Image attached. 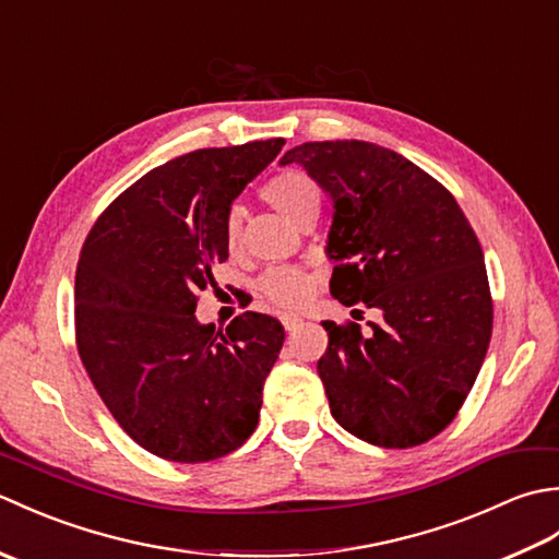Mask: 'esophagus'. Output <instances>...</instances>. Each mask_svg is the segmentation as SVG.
I'll return each mask as SVG.
<instances>
[{
    "label": "esophagus",
    "instance_id": "1",
    "mask_svg": "<svg viewBox=\"0 0 559 559\" xmlns=\"http://www.w3.org/2000/svg\"><path fill=\"white\" fill-rule=\"evenodd\" d=\"M281 322H283V326H286V331H295V329L302 326V317H298V314H281Z\"/></svg>",
    "mask_w": 559,
    "mask_h": 559
}]
</instances>
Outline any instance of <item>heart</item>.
<instances>
[{"mask_svg":"<svg viewBox=\"0 0 559 559\" xmlns=\"http://www.w3.org/2000/svg\"><path fill=\"white\" fill-rule=\"evenodd\" d=\"M261 199L298 225L305 218H317L319 206H322V189L302 170H283L261 187ZM242 223V209L233 206L225 213L223 240L228 252H240ZM259 288L269 300L281 307H298L310 298L314 278L298 266H273L261 276Z\"/></svg>","mask_w":559,"mask_h":559,"instance_id":"obj_1","label":"heart"}]
</instances>
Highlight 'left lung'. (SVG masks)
I'll use <instances>...</instances> for the list:
<instances>
[{"label": "left lung", "mask_w": 559, "mask_h": 559, "mask_svg": "<svg viewBox=\"0 0 559 559\" xmlns=\"http://www.w3.org/2000/svg\"><path fill=\"white\" fill-rule=\"evenodd\" d=\"M300 163L334 201L329 288L379 322L334 324L317 362L336 423L386 449L418 447L456 418L492 336L483 249L456 199L396 151L307 141ZM358 312V310H355Z\"/></svg>", "instance_id": "obj_1"}]
</instances>
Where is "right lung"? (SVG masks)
<instances>
[{"mask_svg":"<svg viewBox=\"0 0 559 559\" xmlns=\"http://www.w3.org/2000/svg\"><path fill=\"white\" fill-rule=\"evenodd\" d=\"M283 139L201 148L146 173L100 213L81 249L76 346L122 430L151 454L201 463L257 430L283 338L278 319L245 312L199 324L197 293L228 259L223 221Z\"/></svg>","mask_w":559,"mask_h":559,"instance_id":"1","label":"right lung"}]
</instances>
